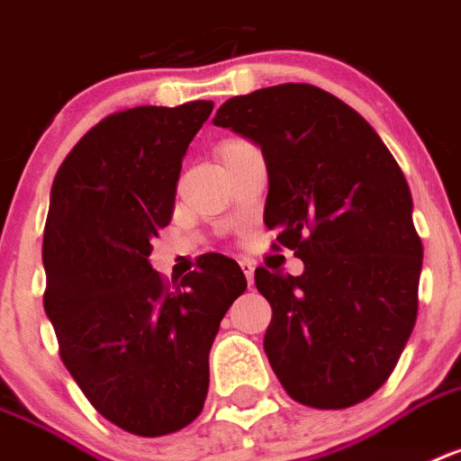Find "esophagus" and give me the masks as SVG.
<instances>
[{"mask_svg":"<svg viewBox=\"0 0 461 461\" xmlns=\"http://www.w3.org/2000/svg\"><path fill=\"white\" fill-rule=\"evenodd\" d=\"M239 265H241L243 275H246L249 284H253V276H256V265L250 263V260H246V258H243V260H239Z\"/></svg>","mask_w":461,"mask_h":461,"instance_id":"esophagus-1","label":"esophagus"}]
</instances>
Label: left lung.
I'll use <instances>...</instances> for the list:
<instances>
[{
	"label": "left lung",
	"instance_id": "obj_1",
	"mask_svg": "<svg viewBox=\"0 0 461 461\" xmlns=\"http://www.w3.org/2000/svg\"><path fill=\"white\" fill-rule=\"evenodd\" d=\"M212 125L263 151L265 224L305 265L301 276L256 269L276 379L317 410L362 402L386 384L417 321L424 250L405 175L357 111L312 85L231 96Z\"/></svg>",
	"mask_w": 461,
	"mask_h": 461
}]
</instances>
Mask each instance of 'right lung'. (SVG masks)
<instances>
[{
  "label": "right lung",
  "mask_w": 461,
  "mask_h": 461,
  "mask_svg": "<svg viewBox=\"0 0 461 461\" xmlns=\"http://www.w3.org/2000/svg\"><path fill=\"white\" fill-rule=\"evenodd\" d=\"M211 111L212 101H189L108 115L51 185L44 312L96 412L134 436H166L201 414L212 340L246 291L237 260L220 253L172 284L149 263L182 158Z\"/></svg>",
  "instance_id": "1"
}]
</instances>
